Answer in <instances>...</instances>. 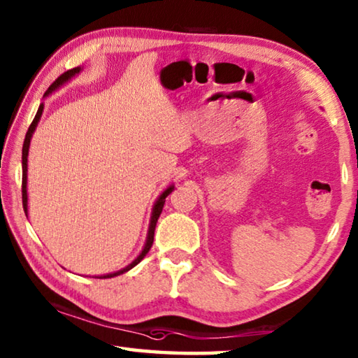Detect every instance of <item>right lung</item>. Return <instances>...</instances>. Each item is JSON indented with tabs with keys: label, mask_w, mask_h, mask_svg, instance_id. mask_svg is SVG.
Here are the masks:
<instances>
[{
	"label": "right lung",
	"mask_w": 358,
	"mask_h": 358,
	"mask_svg": "<svg viewBox=\"0 0 358 358\" xmlns=\"http://www.w3.org/2000/svg\"><path fill=\"white\" fill-rule=\"evenodd\" d=\"M80 71H82L80 66H77V68L69 69L68 72H64V74L59 76V77L57 78V80L53 82V83L50 85V87H48V90H47L45 94H44V98H47V96L52 94L53 92H57V90H58L59 87H63L64 83H68L72 77H76L77 74H80ZM42 112H44V104L39 106L38 113H36L33 123L29 124L28 132H27V136H25V142H23V148H22V171H23V173H22V201H23V210H25V215H27V216H28V189H27V185H28V151H29V143H31V137H33V134H34L36 128H38V123H39V120H41V117H42ZM173 187H175L173 185L167 186L166 189L161 192V196L156 199V202H155V205H153V210H151V216H150L147 240H145L143 250L141 251V254H138V256H137L134 260H132V262H131L129 265H126L124 268H121V270H118V271H113V273L99 275V276H94V278H99V280H101V278H113V276L123 275V273H126V271H128V270H131L132 266H136L138 262H141V260H142L145 256H147L148 251H150V248H151V245H153L155 227H156L157 217H159L161 211H162V207H164L166 197L173 191Z\"/></svg>",
	"instance_id": "add662e5"
}]
</instances>
